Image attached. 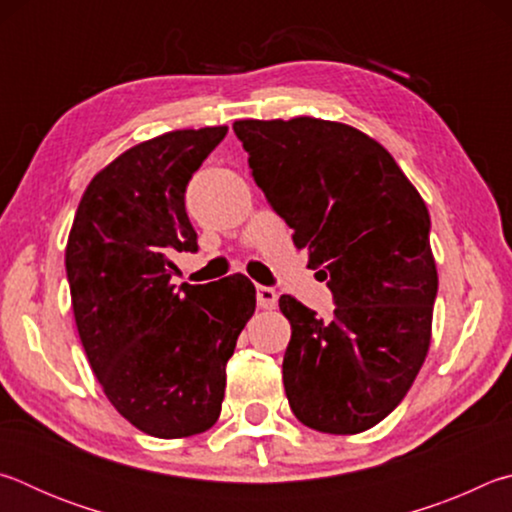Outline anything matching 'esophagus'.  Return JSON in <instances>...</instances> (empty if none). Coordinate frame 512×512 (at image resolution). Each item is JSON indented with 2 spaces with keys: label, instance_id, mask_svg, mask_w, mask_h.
I'll return each instance as SVG.
<instances>
[{
  "label": "esophagus",
  "instance_id": "obj_1",
  "mask_svg": "<svg viewBox=\"0 0 512 512\" xmlns=\"http://www.w3.org/2000/svg\"><path fill=\"white\" fill-rule=\"evenodd\" d=\"M257 305L262 309H275L277 291L271 287H257Z\"/></svg>",
  "mask_w": 512,
  "mask_h": 512
}]
</instances>
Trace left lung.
<instances>
[{
	"label": "left lung",
	"mask_w": 512,
	"mask_h": 512,
	"mask_svg": "<svg viewBox=\"0 0 512 512\" xmlns=\"http://www.w3.org/2000/svg\"><path fill=\"white\" fill-rule=\"evenodd\" d=\"M232 128L336 305L323 320L280 298L291 323L282 361L291 411L323 433L375 427L409 393L431 343L438 273L427 205L393 155L352 126L296 117Z\"/></svg>",
	"instance_id": "obj_1"
}]
</instances>
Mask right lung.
<instances>
[{"instance_id":"obj_1","label":"right lung","mask_w":512,"mask_h":512,"mask_svg":"<svg viewBox=\"0 0 512 512\" xmlns=\"http://www.w3.org/2000/svg\"><path fill=\"white\" fill-rule=\"evenodd\" d=\"M228 126L171 131L101 169L76 210L65 268L76 327L103 393L155 438L219 420L225 363L255 311L246 275L171 284L173 253H196L185 192Z\"/></svg>"}]
</instances>
